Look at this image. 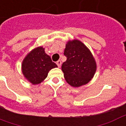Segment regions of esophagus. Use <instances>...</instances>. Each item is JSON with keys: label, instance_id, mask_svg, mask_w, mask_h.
Listing matches in <instances>:
<instances>
[{"label": "esophagus", "instance_id": "1", "mask_svg": "<svg viewBox=\"0 0 126 126\" xmlns=\"http://www.w3.org/2000/svg\"><path fill=\"white\" fill-rule=\"evenodd\" d=\"M57 63V66H58L59 67H60L61 65V61L60 60H59L57 61V63Z\"/></svg>", "mask_w": 126, "mask_h": 126}]
</instances>
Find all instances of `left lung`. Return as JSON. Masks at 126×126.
<instances>
[{"label":"left lung","instance_id":"obj_1","mask_svg":"<svg viewBox=\"0 0 126 126\" xmlns=\"http://www.w3.org/2000/svg\"><path fill=\"white\" fill-rule=\"evenodd\" d=\"M64 55L67 60L62 64L61 69L69 84L78 87L91 81L96 71V63L91 51L82 42L69 41Z\"/></svg>","mask_w":126,"mask_h":126}]
</instances>
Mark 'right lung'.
Listing matches in <instances>:
<instances>
[{
	"label": "right lung",
	"instance_id": "obj_1",
	"mask_svg": "<svg viewBox=\"0 0 126 126\" xmlns=\"http://www.w3.org/2000/svg\"><path fill=\"white\" fill-rule=\"evenodd\" d=\"M57 67L50 56L45 53L43 47H39L25 57L22 63V72L27 79L32 84L41 83L47 77L51 69Z\"/></svg>",
	"mask_w": 126,
	"mask_h": 126
}]
</instances>
